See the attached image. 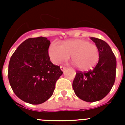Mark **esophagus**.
Wrapping results in <instances>:
<instances>
[{
  "instance_id": "1",
  "label": "esophagus",
  "mask_w": 125,
  "mask_h": 125,
  "mask_svg": "<svg viewBox=\"0 0 125 125\" xmlns=\"http://www.w3.org/2000/svg\"><path fill=\"white\" fill-rule=\"evenodd\" d=\"M60 69H61V70L62 71H63L65 70V69H66V67H65L60 66Z\"/></svg>"
}]
</instances>
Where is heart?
<instances>
[{"instance_id":"1","label":"heart","mask_w":125,"mask_h":125,"mask_svg":"<svg viewBox=\"0 0 125 125\" xmlns=\"http://www.w3.org/2000/svg\"><path fill=\"white\" fill-rule=\"evenodd\" d=\"M49 55L55 64L66 61L71 56L73 62L81 71L93 68L100 58L98 47L88 41L81 39L67 40L62 45L52 42L49 46Z\"/></svg>"}]
</instances>
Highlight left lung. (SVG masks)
<instances>
[{
  "mask_svg": "<svg viewBox=\"0 0 125 125\" xmlns=\"http://www.w3.org/2000/svg\"><path fill=\"white\" fill-rule=\"evenodd\" d=\"M90 39L99 50V62L87 72L76 71L73 88L78 98L93 103L104 98L112 88L115 80L116 58L104 41L96 38Z\"/></svg>",
  "mask_w": 125,
  "mask_h": 125,
  "instance_id": "8db88e82",
  "label": "left lung"
}]
</instances>
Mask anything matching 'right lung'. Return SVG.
Instances as JSON below:
<instances>
[{"instance_id": "1", "label": "right lung", "mask_w": 125, "mask_h": 125, "mask_svg": "<svg viewBox=\"0 0 125 125\" xmlns=\"http://www.w3.org/2000/svg\"><path fill=\"white\" fill-rule=\"evenodd\" d=\"M51 43L47 38H29L11 57L8 79L14 93L22 101L40 104L52 95L57 80L63 72L49 56Z\"/></svg>"}]
</instances>
